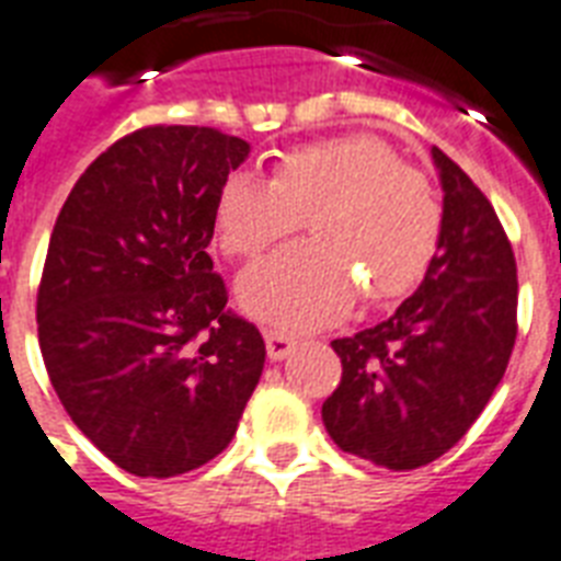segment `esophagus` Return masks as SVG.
<instances>
[{
	"mask_svg": "<svg viewBox=\"0 0 561 561\" xmlns=\"http://www.w3.org/2000/svg\"><path fill=\"white\" fill-rule=\"evenodd\" d=\"M265 345H267V357L285 359L296 348V340L290 334H285V331H267Z\"/></svg>",
	"mask_w": 561,
	"mask_h": 561,
	"instance_id": "esophagus-1",
	"label": "esophagus"
}]
</instances>
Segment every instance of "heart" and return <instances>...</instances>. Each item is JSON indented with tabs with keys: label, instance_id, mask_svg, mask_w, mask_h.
I'll return each instance as SVG.
<instances>
[{
	"label": "heart",
	"instance_id": "heart-1",
	"mask_svg": "<svg viewBox=\"0 0 561 561\" xmlns=\"http://www.w3.org/2000/svg\"><path fill=\"white\" fill-rule=\"evenodd\" d=\"M299 218L313 241L239 276L241 308L285 331L340 320L357 290L371 305L412 294L444 230L430 178L368 135L285 149L271 161L267 181L227 175L213 207V233L221 253L250 259L288 239Z\"/></svg>",
	"mask_w": 561,
	"mask_h": 561
}]
</instances>
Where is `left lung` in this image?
<instances>
[{"label":"left lung","instance_id":"left-lung-1","mask_svg":"<svg viewBox=\"0 0 561 561\" xmlns=\"http://www.w3.org/2000/svg\"><path fill=\"white\" fill-rule=\"evenodd\" d=\"M444 230L421 288L380 325L334 340L343 380L322 423L343 453L417 470L484 412L516 343L518 279L493 204L438 147Z\"/></svg>","mask_w":561,"mask_h":561}]
</instances>
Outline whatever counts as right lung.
<instances>
[{"mask_svg":"<svg viewBox=\"0 0 561 561\" xmlns=\"http://www.w3.org/2000/svg\"><path fill=\"white\" fill-rule=\"evenodd\" d=\"M248 154L209 126H147L100 154L59 209L39 348L68 417L131 476L213 461L265 368V340L227 311L207 253L218 186Z\"/></svg>","mask_w":561,"mask_h":561,"instance_id":"right-lung-1","label":"right lung"}]
</instances>
